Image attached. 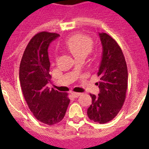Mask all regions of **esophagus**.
<instances>
[{
    "instance_id": "1",
    "label": "esophagus",
    "mask_w": 149,
    "mask_h": 149,
    "mask_svg": "<svg viewBox=\"0 0 149 149\" xmlns=\"http://www.w3.org/2000/svg\"><path fill=\"white\" fill-rule=\"evenodd\" d=\"M72 95L73 96V97H79V96L81 95V93H77V92H72Z\"/></svg>"
}]
</instances>
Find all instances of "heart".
<instances>
[{"label": "heart", "instance_id": "b5f03b06", "mask_svg": "<svg viewBox=\"0 0 149 149\" xmlns=\"http://www.w3.org/2000/svg\"><path fill=\"white\" fill-rule=\"evenodd\" d=\"M65 45L76 58L86 57L93 49V42L91 37L81 34L72 36L66 40Z\"/></svg>", "mask_w": 149, "mask_h": 149}]
</instances>
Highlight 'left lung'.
<instances>
[{
    "label": "left lung",
    "instance_id": "left-lung-1",
    "mask_svg": "<svg viewBox=\"0 0 149 149\" xmlns=\"http://www.w3.org/2000/svg\"><path fill=\"white\" fill-rule=\"evenodd\" d=\"M103 47L102 60L97 77L100 93L91 94L92 104L87 109L91 120L105 124L115 118L126 98L127 67L122 50L112 37L99 33Z\"/></svg>",
    "mask_w": 149,
    "mask_h": 149
}]
</instances>
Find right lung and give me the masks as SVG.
I'll return each mask as SVG.
<instances>
[{"label":"right lung","mask_w":149,"mask_h":149,"mask_svg":"<svg viewBox=\"0 0 149 149\" xmlns=\"http://www.w3.org/2000/svg\"><path fill=\"white\" fill-rule=\"evenodd\" d=\"M59 35L41 31L32 37L22 56L19 79L22 93L30 111L37 120L45 125L60 122L70 100L67 93L48 87L51 79L48 48Z\"/></svg>","instance_id":"obj_1"}]
</instances>
